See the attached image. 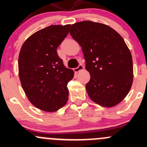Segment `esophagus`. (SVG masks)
I'll list each match as a JSON object with an SVG mask.
<instances>
[{
    "mask_svg": "<svg viewBox=\"0 0 147 147\" xmlns=\"http://www.w3.org/2000/svg\"><path fill=\"white\" fill-rule=\"evenodd\" d=\"M83 69V66L82 65H79V66L78 67H76V68H75V69H74V71H75V72H79L80 71H81V70H82Z\"/></svg>",
    "mask_w": 147,
    "mask_h": 147,
    "instance_id": "1",
    "label": "esophagus"
}]
</instances>
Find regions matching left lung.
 <instances>
[{
    "instance_id": "8db88e82",
    "label": "left lung",
    "mask_w": 147,
    "mask_h": 147,
    "mask_svg": "<svg viewBox=\"0 0 147 147\" xmlns=\"http://www.w3.org/2000/svg\"><path fill=\"white\" fill-rule=\"evenodd\" d=\"M71 36L82 47L85 68L90 74L86 90L92 100L112 107L125 98L133 82L131 54L113 28L84 20L72 25Z\"/></svg>"
}]
</instances>
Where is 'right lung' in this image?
<instances>
[{"label":"right lung","mask_w":147,"mask_h":147,"mask_svg":"<svg viewBox=\"0 0 147 147\" xmlns=\"http://www.w3.org/2000/svg\"><path fill=\"white\" fill-rule=\"evenodd\" d=\"M69 25H55L29 37L20 49L18 73L22 87L35 107L53 112L68 100L67 82L74 71L63 65L57 48L69 32Z\"/></svg>","instance_id":"add662e5"}]
</instances>
